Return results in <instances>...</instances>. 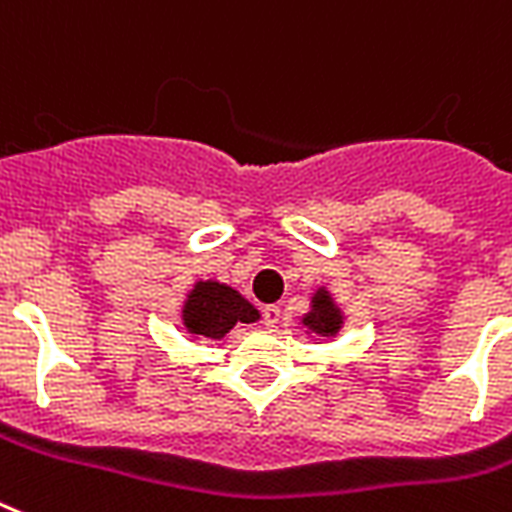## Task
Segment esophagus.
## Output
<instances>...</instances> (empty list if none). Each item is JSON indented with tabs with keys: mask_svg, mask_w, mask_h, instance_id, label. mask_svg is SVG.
Here are the masks:
<instances>
[{
	"mask_svg": "<svg viewBox=\"0 0 512 512\" xmlns=\"http://www.w3.org/2000/svg\"><path fill=\"white\" fill-rule=\"evenodd\" d=\"M261 322H264V327H277V322H280V306H267L264 309V314H261Z\"/></svg>",
	"mask_w": 512,
	"mask_h": 512,
	"instance_id": "1",
	"label": "esophagus"
}]
</instances>
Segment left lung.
Wrapping results in <instances>:
<instances>
[{"instance_id": "1", "label": "left lung", "mask_w": 512, "mask_h": 512, "mask_svg": "<svg viewBox=\"0 0 512 512\" xmlns=\"http://www.w3.org/2000/svg\"><path fill=\"white\" fill-rule=\"evenodd\" d=\"M304 327L309 333L322 335V338H335V335L341 333L343 327V312L341 306L335 304L333 296H330V290L327 288H317L312 296V306H309V312L301 317Z\"/></svg>"}]
</instances>
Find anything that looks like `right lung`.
I'll use <instances>...</instances> for the list:
<instances>
[{
	"mask_svg": "<svg viewBox=\"0 0 512 512\" xmlns=\"http://www.w3.org/2000/svg\"><path fill=\"white\" fill-rule=\"evenodd\" d=\"M259 309L237 293L235 288L219 280H198L187 293L182 306V325L192 338L219 341L230 333L237 322H256Z\"/></svg>",
	"mask_w": 512,
	"mask_h": 512,
	"instance_id": "right-lung-1",
	"label": "right lung"
}]
</instances>
